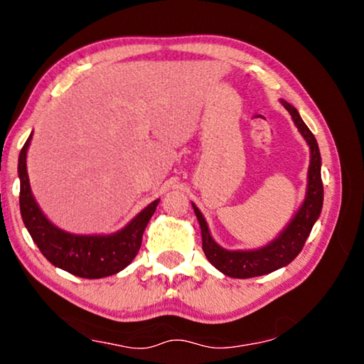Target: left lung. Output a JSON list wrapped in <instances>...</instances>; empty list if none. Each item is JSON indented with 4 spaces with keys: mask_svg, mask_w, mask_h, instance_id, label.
<instances>
[{
    "mask_svg": "<svg viewBox=\"0 0 364 364\" xmlns=\"http://www.w3.org/2000/svg\"><path fill=\"white\" fill-rule=\"evenodd\" d=\"M282 106L292 115L301 136L306 139L308 146H310L311 159L310 168H308V188L305 202L300 207L297 215L294 217V220L289 223V226L282 231L281 236L268 244L267 247L258 250H225L213 241L210 232H208V226L204 217H202L199 208L193 204L196 217L200 225L202 250H204L207 260L215 268L220 269L221 273L231 276V278H254V276L268 274L271 271L291 263L300 254V250L304 249L306 237L310 236L311 228L318 220L319 213H321L324 191L321 180V156H319L318 143L315 136H313V133L310 132V128L300 119L297 109L292 107L286 101H282Z\"/></svg>",
    "mask_w": 364,
    "mask_h": 364,
    "instance_id": "left-lung-1",
    "label": "left lung"
}]
</instances>
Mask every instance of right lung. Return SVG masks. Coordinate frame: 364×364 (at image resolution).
I'll list each match as a JSON object with an SVG mask.
<instances>
[{"instance_id":"1","label":"right lung","mask_w":364,"mask_h":364,"mask_svg":"<svg viewBox=\"0 0 364 364\" xmlns=\"http://www.w3.org/2000/svg\"><path fill=\"white\" fill-rule=\"evenodd\" d=\"M30 139H32V134L19 154V204L23 225L35 244L38 245L41 254L54 267L86 279L106 278L128 267L138 254L143 232L156 212L159 199L147 205L122 231L109 234V236H77V234L59 230L43 215L30 191L26 162Z\"/></svg>"}]
</instances>
